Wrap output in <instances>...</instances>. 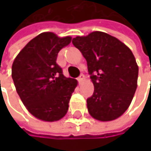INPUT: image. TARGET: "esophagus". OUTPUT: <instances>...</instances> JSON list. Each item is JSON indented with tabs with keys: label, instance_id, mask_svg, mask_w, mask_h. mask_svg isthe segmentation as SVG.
I'll use <instances>...</instances> for the list:
<instances>
[{
	"label": "esophagus",
	"instance_id": "obj_1",
	"mask_svg": "<svg viewBox=\"0 0 151 151\" xmlns=\"http://www.w3.org/2000/svg\"><path fill=\"white\" fill-rule=\"evenodd\" d=\"M84 78H85V76H84V74H80L79 77L78 78V81L80 83V82H82V81L84 80Z\"/></svg>",
	"mask_w": 151,
	"mask_h": 151
}]
</instances>
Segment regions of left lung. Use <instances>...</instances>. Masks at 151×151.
<instances>
[{"label": "left lung", "instance_id": "obj_1", "mask_svg": "<svg viewBox=\"0 0 151 151\" xmlns=\"http://www.w3.org/2000/svg\"><path fill=\"white\" fill-rule=\"evenodd\" d=\"M73 44L87 62L94 91L86 100L92 117L101 122L120 117L129 106L137 87L138 66L129 47L106 33L77 37Z\"/></svg>", "mask_w": 151, "mask_h": 151}]
</instances>
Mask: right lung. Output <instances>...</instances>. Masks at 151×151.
<instances>
[{
	"label": "right lung",
	"instance_id": "1",
	"mask_svg": "<svg viewBox=\"0 0 151 151\" xmlns=\"http://www.w3.org/2000/svg\"><path fill=\"white\" fill-rule=\"evenodd\" d=\"M71 40L52 32L41 33L25 45L12 65L18 95L29 112L42 121H58L68 111L78 82L64 76L57 58Z\"/></svg>",
	"mask_w": 151,
	"mask_h": 151
}]
</instances>
